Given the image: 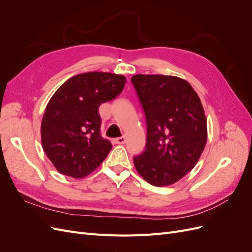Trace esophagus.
<instances>
[{"instance_id": "esophagus-1", "label": "esophagus", "mask_w": 252, "mask_h": 252, "mask_svg": "<svg viewBox=\"0 0 252 252\" xmlns=\"http://www.w3.org/2000/svg\"><path fill=\"white\" fill-rule=\"evenodd\" d=\"M117 144H125L126 143V138L125 136H120V138L116 139Z\"/></svg>"}]
</instances>
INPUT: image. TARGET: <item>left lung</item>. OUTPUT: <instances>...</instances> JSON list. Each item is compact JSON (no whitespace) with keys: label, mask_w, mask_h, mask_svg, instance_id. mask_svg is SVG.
<instances>
[{"label":"left lung","mask_w":252,"mask_h":252,"mask_svg":"<svg viewBox=\"0 0 252 252\" xmlns=\"http://www.w3.org/2000/svg\"><path fill=\"white\" fill-rule=\"evenodd\" d=\"M131 82L147 125L135 169L151 185H171L193 168L207 142L201 100L187 81L172 75L135 74Z\"/></svg>","instance_id":"8db88e82"}]
</instances>
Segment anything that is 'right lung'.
Instances as JSON below:
<instances>
[{"mask_svg": "<svg viewBox=\"0 0 252 252\" xmlns=\"http://www.w3.org/2000/svg\"><path fill=\"white\" fill-rule=\"evenodd\" d=\"M124 75L86 72L67 80L48 102L42 120V145L57 170L81 179L95 170L112 145L101 136L102 103L117 97Z\"/></svg>", "mask_w": 252, "mask_h": 252, "instance_id": "right-lung-1", "label": "right lung"}]
</instances>
